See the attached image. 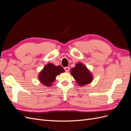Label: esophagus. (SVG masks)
<instances>
[{
	"label": "esophagus",
	"instance_id": "esophagus-1",
	"mask_svg": "<svg viewBox=\"0 0 131 131\" xmlns=\"http://www.w3.org/2000/svg\"><path fill=\"white\" fill-rule=\"evenodd\" d=\"M64 70L66 72H68V71L69 70V67H65L64 68Z\"/></svg>",
	"mask_w": 131,
	"mask_h": 131
}]
</instances>
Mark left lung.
Returning a JSON list of instances; mask_svg holds the SVG:
<instances>
[{
    "label": "left lung",
    "mask_w": 131,
    "mask_h": 131,
    "mask_svg": "<svg viewBox=\"0 0 131 131\" xmlns=\"http://www.w3.org/2000/svg\"><path fill=\"white\" fill-rule=\"evenodd\" d=\"M70 73L80 86L89 84L92 81L93 77L90 71L82 63H78L71 69Z\"/></svg>",
    "instance_id": "1"
}]
</instances>
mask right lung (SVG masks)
Instances as JSON below:
<instances>
[{"label": "right lung", "mask_w": 131, "mask_h": 131, "mask_svg": "<svg viewBox=\"0 0 131 131\" xmlns=\"http://www.w3.org/2000/svg\"><path fill=\"white\" fill-rule=\"evenodd\" d=\"M64 69L61 66H56L52 63H48L41 71L38 75L39 80L45 86H52V82L56 80V77L61 73L64 72Z\"/></svg>", "instance_id": "right-lung-1"}]
</instances>
